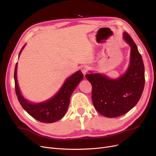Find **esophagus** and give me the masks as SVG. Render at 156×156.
<instances>
[{"label": "esophagus", "mask_w": 156, "mask_h": 156, "mask_svg": "<svg viewBox=\"0 0 156 156\" xmlns=\"http://www.w3.org/2000/svg\"><path fill=\"white\" fill-rule=\"evenodd\" d=\"M88 70H89V67L88 66H83L81 68V71H82L83 73L84 74V76H85V75L87 73Z\"/></svg>", "instance_id": "34e87169"}]
</instances>
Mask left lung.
Listing matches in <instances>:
<instances>
[{
  "instance_id": "obj_1",
  "label": "left lung",
  "mask_w": 156,
  "mask_h": 156,
  "mask_svg": "<svg viewBox=\"0 0 156 156\" xmlns=\"http://www.w3.org/2000/svg\"><path fill=\"white\" fill-rule=\"evenodd\" d=\"M123 40L130 47L129 65L126 72L116 79L90 72L86 75L92 86V101L100 114L115 118L127 113L141 98L145 86V68L136 43L127 33Z\"/></svg>"
}]
</instances>
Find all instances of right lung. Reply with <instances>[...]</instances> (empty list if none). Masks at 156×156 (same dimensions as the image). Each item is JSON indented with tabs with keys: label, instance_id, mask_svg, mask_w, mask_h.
Segmentation results:
<instances>
[{
	"label": "right lung",
	"instance_id": "add662e5",
	"mask_svg": "<svg viewBox=\"0 0 156 156\" xmlns=\"http://www.w3.org/2000/svg\"><path fill=\"white\" fill-rule=\"evenodd\" d=\"M25 46L26 44L20 50L18 58ZM17 66L16 63L14 73L15 91L18 101L24 110L34 119L43 123H53L61 119L69 106L72 93L83 79L81 71L78 70L68 77L58 92L51 98L41 102L33 103L24 98L21 93L17 80Z\"/></svg>",
	"mask_w": 156,
	"mask_h": 156
}]
</instances>
